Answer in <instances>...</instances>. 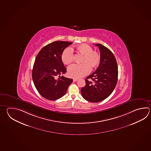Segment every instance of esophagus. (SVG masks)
I'll return each mask as SVG.
<instances>
[{"instance_id":"1","label":"esophagus","mask_w":151,"mask_h":151,"mask_svg":"<svg viewBox=\"0 0 151 151\" xmlns=\"http://www.w3.org/2000/svg\"><path fill=\"white\" fill-rule=\"evenodd\" d=\"M78 80L77 78H74L73 79V81L74 82H76V81H77Z\"/></svg>"}]
</instances>
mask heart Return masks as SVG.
Masks as SVG:
<instances>
[{
    "instance_id": "b5f03b06",
    "label": "heart",
    "mask_w": 151,
    "mask_h": 151,
    "mask_svg": "<svg viewBox=\"0 0 151 151\" xmlns=\"http://www.w3.org/2000/svg\"><path fill=\"white\" fill-rule=\"evenodd\" d=\"M78 52L83 55L81 60L82 64H73L68 67L67 73L69 77L79 78L89 73L91 68L99 66L101 60V56L99 52L93 50L91 47L83 43L76 47ZM61 59L65 65H69L73 61L74 54L71 48H65L62 52Z\"/></svg>"
}]
</instances>
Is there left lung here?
Instances as JSON below:
<instances>
[{
    "label": "left lung",
    "mask_w": 151,
    "mask_h": 151,
    "mask_svg": "<svg viewBox=\"0 0 151 151\" xmlns=\"http://www.w3.org/2000/svg\"><path fill=\"white\" fill-rule=\"evenodd\" d=\"M99 47L101 60L95 71L86 77V85L81 90L84 99L92 103L104 100L114 91L118 80V66L114 54L102 44H95ZM91 79L92 81H89Z\"/></svg>",
    "instance_id": "obj_1"
}]
</instances>
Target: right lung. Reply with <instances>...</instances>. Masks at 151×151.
Here are the masks:
<instances>
[{"instance_id":"1","label":"right lung","mask_w":151,"mask_h":151,"mask_svg":"<svg viewBox=\"0 0 151 151\" xmlns=\"http://www.w3.org/2000/svg\"><path fill=\"white\" fill-rule=\"evenodd\" d=\"M67 41H56L43 47L35 60L32 78L37 91L45 99L50 101L58 99L65 95L73 79L63 76L66 68L61 61L63 50L72 44Z\"/></svg>"}]
</instances>
